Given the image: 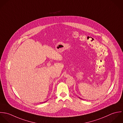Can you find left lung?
<instances>
[{"mask_svg":"<svg viewBox=\"0 0 123 123\" xmlns=\"http://www.w3.org/2000/svg\"><path fill=\"white\" fill-rule=\"evenodd\" d=\"M80 98V99H81V98Z\"/></svg>","mask_w":123,"mask_h":123,"instance_id":"obj_1","label":"left lung"}]
</instances>
